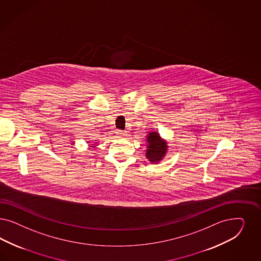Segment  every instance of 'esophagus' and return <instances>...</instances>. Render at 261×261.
<instances>
[{
	"mask_svg": "<svg viewBox=\"0 0 261 261\" xmlns=\"http://www.w3.org/2000/svg\"><path fill=\"white\" fill-rule=\"evenodd\" d=\"M117 135L124 136L126 134V131H122V130H118L117 132Z\"/></svg>",
	"mask_w": 261,
	"mask_h": 261,
	"instance_id": "1",
	"label": "esophagus"
}]
</instances>
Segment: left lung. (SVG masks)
Wrapping results in <instances>:
<instances>
[{"instance_id": "1", "label": "left lung", "mask_w": 261, "mask_h": 261, "mask_svg": "<svg viewBox=\"0 0 261 261\" xmlns=\"http://www.w3.org/2000/svg\"><path fill=\"white\" fill-rule=\"evenodd\" d=\"M145 151V156L148 161L153 164L159 163L168 152V144L158 132L152 131L146 136Z\"/></svg>"}]
</instances>
